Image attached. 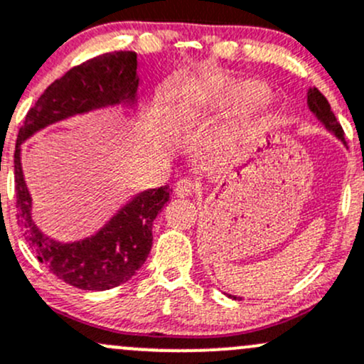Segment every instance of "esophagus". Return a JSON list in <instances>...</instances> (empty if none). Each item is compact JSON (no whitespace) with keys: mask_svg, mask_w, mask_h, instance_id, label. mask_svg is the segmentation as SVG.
Returning a JSON list of instances; mask_svg holds the SVG:
<instances>
[{"mask_svg":"<svg viewBox=\"0 0 364 364\" xmlns=\"http://www.w3.org/2000/svg\"><path fill=\"white\" fill-rule=\"evenodd\" d=\"M174 193L178 197H188V195L193 193V183L190 179H179L174 185Z\"/></svg>","mask_w":364,"mask_h":364,"instance_id":"1","label":"esophagus"}]
</instances>
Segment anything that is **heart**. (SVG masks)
Returning <instances> with one entry per match:
<instances>
[{"instance_id": "b5f03b06", "label": "heart", "mask_w": 364, "mask_h": 364, "mask_svg": "<svg viewBox=\"0 0 364 364\" xmlns=\"http://www.w3.org/2000/svg\"><path fill=\"white\" fill-rule=\"evenodd\" d=\"M269 98V91L264 85L250 79L243 81H209L203 82L195 93V103L197 105H214L223 109H254L262 105ZM257 129L255 122H243L223 133V143L226 146H237L238 143L249 139ZM166 141H173L174 133L167 131L164 134Z\"/></svg>"}]
</instances>
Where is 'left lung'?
<instances>
[{
	"label": "left lung",
	"mask_w": 364,
	"mask_h": 364,
	"mask_svg": "<svg viewBox=\"0 0 364 364\" xmlns=\"http://www.w3.org/2000/svg\"><path fill=\"white\" fill-rule=\"evenodd\" d=\"M307 105H309V110L316 115L318 121L321 122L323 126L330 131V133H333L335 136L341 139V141H344V145H346L344 129H342V126L338 124L337 117H335V114L331 112L328 100L323 97V93L318 90V87H311V90L307 91ZM230 297H233V295H230ZM233 299H237V297H233Z\"/></svg>",
	"instance_id": "1"
}]
</instances>
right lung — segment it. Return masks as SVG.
<instances>
[{
  "mask_svg": "<svg viewBox=\"0 0 364 364\" xmlns=\"http://www.w3.org/2000/svg\"><path fill=\"white\" fill-rule=\"evenodd\" d=\"M134 51H112L74 67L51 82L27 112L15 146L17 218L39 262L62 282L81 290L122 285L143 266L151 249L154 219L169 200V186L145 190L121 207L102 230L82 240L63 243L43 233L33 219V198L22 173V143L50 124L115 105H134L138 91Z\"/></svg>",
  "mask_w": 364,
  "mask_h": 364,
  "instance_id": "obj_1",
  "label": "right lung"
}]
</instances>
